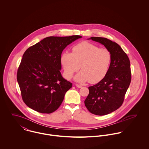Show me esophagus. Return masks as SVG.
<instances>
[{
    "instance_id": "obj_1",
    "label": "esophagus",
    "mask_w": 149,
    "mask_h": 149,
    "mask_svg": "<svg viewBox=\"0 0 149 149\" xmlns=\"http://www.w3.org/2000/svg\"><path fill=\"white\" fill-rule=\"evenodd\" d=\"M76 86H77V88H81V87H82V85L76 84Z\"/></svg>"
}]
</instances>
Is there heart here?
Masks as SVG:
<instances>
[{"label": "heart", "instance_id": "1", "mask_svg": "<svg viewBox=\"0 0 149 149\" xmlns=\"http://www.w3.org/2000/svg\"><path fill=\"white\" fill-rule=\"evenodd\" d=\"M111 59V53L106 48H99L91 43L83 42L73 46L72 53L64 52L61 63L67 79H71L80 65L81 70L75 77V80L96 83L106 75Z\"/></svg>", "mask_w": 149, "mask_h": 149}]
</instances>
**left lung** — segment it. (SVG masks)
Listing matches in <instances>:
<instances>
[{
    "instance_id": "8db88e82",
    "label": "left lung",
    "mask_w": 149,
    "mask_h": 149,
    "mask_svg": "<svg viewBox=\"0 0 149 149\" xmlns=\"http://www.w3.org/2000/svg\"><path fill=\"white\" fill-rule=\"evenodd\" d=\"M92 41L103 45L111 53L112 59L104 77L96 85L89 86L85 106L92 113L105 115L123 104L131 83L130 62L126 53L116 42L102 37H92Z\"/></svg>"
}]
</instances>
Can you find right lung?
I'll return each instance as SVG.
<instances>
[{
  "label": "right lung",
  "mask_w": 149,
  "mask_h": 149,
  "mask_svg": "<svg viewBox=\"0 0 149 149\" xmlns=\"http://www.w3.org/2000/svg\"><path fill=\"white\" fill-rule=\"evenodd\" d=\"M82 37H48L28 48L17 72L24 103L42 113L57 110L72 84L63 77L61 56L64 49Z\"/></svg>",
  "instance_id": "add662e5"
}]
</instances>
